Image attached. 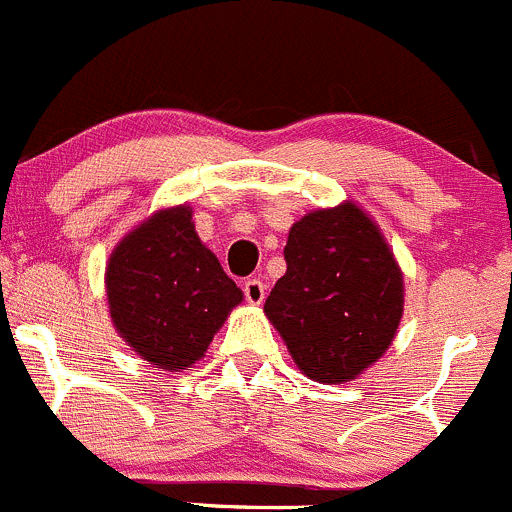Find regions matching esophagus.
<instances>
[{
  "label": "esophagus",
  "mask_w": 512,
  "mask_h": 512,
  "mask_svg": "<svg viewBox=\"0 0 512 512\" xmlns=\"http://www.w3.org/2000/svg\"><path fill=\"white\" fill-rule=\"evenodd\" d=\"M244 296L246 301L258 306V303H263V298H266V283H263L261 278H249V281L244 283Z\"/></svg>",
  "instance_id": "obj_1"
}]
</instances>
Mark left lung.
Instances as JSON below:
<instances>
[{"mask_svg":"<svg viewBox=\"0 0 512 512\" xmlns=\"http://www.w3.org/2000/svg\"><path fill=\"white\" fill-rule=\"evenodd\" d=\"M283 256L286 273L263 306L268 321L311 381H353L388 351L403 316V273L391 246L346 201L296 221Z\"/></svg>","mask_w":512,"mask_h":512,"instance_id":"8db88e82","label":"left lung"}]
</instances>
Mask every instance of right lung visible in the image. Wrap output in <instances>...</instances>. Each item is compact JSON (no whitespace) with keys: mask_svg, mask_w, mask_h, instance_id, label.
I'll use <instances>...</instances> for the list:
<instances>
[{"mask_svg":"<svg viewBox=\"0 0 512 512\" xmlns=\"http://www.w3.org/2000/svg\"><path fill=\"white\" fill-rule=\"evenodd\" d=\"M106 301L119 336L164 371H189L244 293L201 244L191 206L156 211L106 263Z\"/></svg>","mask_w":512,"mask_h":512,"instance_id":"add662e5","label":"right lung"}]
</instances>
